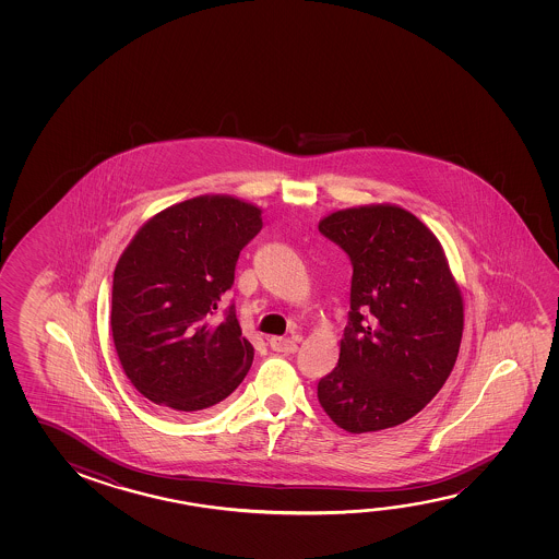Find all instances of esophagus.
<instances>
[{
	"label": "esophagus",
	"instance_id": "34e87169",
	"mask_svg": "<svg viewBox=\"0 0 559 559\" xmlns=\"http://www.w3.org/2000/svg\"><path fill=\"white\" fill-rule=\"evenodd\" d=\"M269 345L276 353H284V355H293V353L298 350V341L296 338L271 337L269 338Z\"/></svg>",
	"mask_w": 559,
	"mask_h": 559
}]
</instances>
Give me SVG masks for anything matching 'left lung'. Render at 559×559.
I'll return each instance as SVG.
<instances>
[{"mask_svg": "<svg viewBox=\"0 0 559 559\" xmlns=\"http://www.w3.org/2000/svg\"><path fill=\"white\" fill-rule=\"evenodd\" d=\"M350 259L337 367L318 400L348 432L390 429L439 394L456 362L464 304L439 239L392 204L337 211L318 226Z\"/></svg>", "mask_w": 559, "mask_h": 559, "instance_id": "8db88e82", "label": "left lung"}]
</instances>
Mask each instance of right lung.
Listing matches in <instances>:
<instances>
[{
    "instance_id": "1",
    "label": "right lung",
    "mask_w": 559,
    "mask_h": 559,
    "mask_svg": "<svg viewBox=\"0 0 559 559\" xmlns=\"http://www.w3.org/2000/svg\"><path fill=\"white\" fill-rule=\"evenodd\" d=\"M261 211L214 194L179 202L138 229L112 275L110 330L124 374L174 415L211 412L248 374L253 347L236 306L221 311Z\"/></svg>"
}]
</instances>
